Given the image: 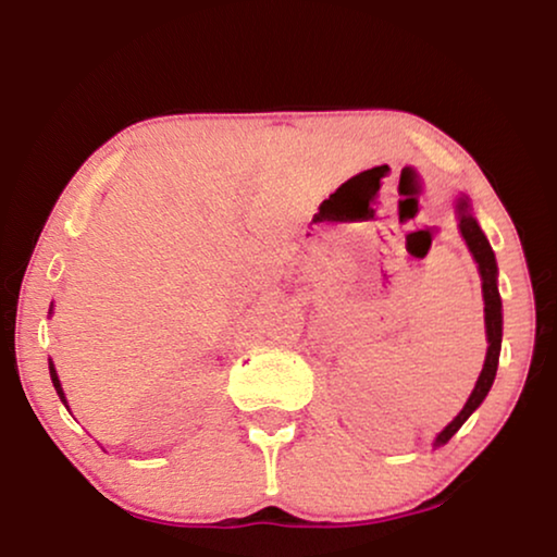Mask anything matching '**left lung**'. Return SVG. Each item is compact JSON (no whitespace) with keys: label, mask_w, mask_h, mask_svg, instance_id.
I'll return each mask as SVG.
<instances>
[{"label":"left lung","mask_w":557,"mask_h":557,"mask_svg":"<svg viewBox=\"0 0 557 557\" xmlns=\"http://www.w3.org/2000/svg\"><path fill=\"white\" fill-rule=\"evenodd\" d=\"M459 227H461V235H463V240H467L469 250L476 258L479 273H482L484 322H486V339H490V349H486V360H484L482 375H479L476 387L471 391L467 406H463L461 413L456 416L454 421L438 433L436 446L446 444V441L461 429L463 421H467V418L474 413L479 406H482V400L486 398V393H490V387L494 383V375H497L499 347H502V299H499V292H497V261H494V250L490 246V240L484 238L482 227H479L476 220L471 218L469 202L463 200V197L459 200Z\"/></svg>","instance_id":"left-lung-1"}]
</instances>
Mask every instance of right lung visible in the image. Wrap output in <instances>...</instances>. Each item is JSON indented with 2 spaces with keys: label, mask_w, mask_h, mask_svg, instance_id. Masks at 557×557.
<instances>
[{
  "label": "right lung",
  "mask_w": 557,
  "mask_h": 557,
  "mask_svg": "<svg viewBox=\"0 0 557 557\" xmlns=\"http://www.w3.org/2000/svg\"><path fill=\"white\" fill-rule=\"evenodd\" d=\"M50 377H52V385H55V391H58V395H60V400H63V403H65V393H63V387H60L58 372H55V368H52V362H50Z\"/></svg>",
  "instance_id": "1"
}]
</instances>
